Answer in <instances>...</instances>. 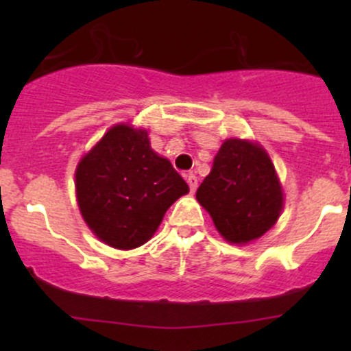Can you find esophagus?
<instances>
[{"label": "esophagus", "instance_id": "34e87169", "mask_svg": "<svg viewBox=\"0 0 351 351\" xmlns=\"http://www.w3.org/2000/svg\"><path fill=\"white\" fill-rule=\"evenodd\" d=\"M186 183H189V186H190V192L192 193L195 192L198 182H197V176L193 175V173H189V175H186Z\"/></svg>", "mask_w": 351, "mask_h": 351}]
</instances>
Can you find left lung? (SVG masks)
<instances>
[{
  "label": "left lung",
  "mask_w": 351,
  "mask_h": 351,
  "mask_svg": "<svg viewBox=\"0 0 351 351\" xmlns=\"http://www.w3.org/2000/svg\"><path fill=\"white\" fill-rule=\"evenodd\" d=\"M215 229L229 243L246 244L275 226L284 192L267 151L256 143L226 139L197 190Z\"/></svg>",
  "instance_id": "obj_1"
}]
</instances>
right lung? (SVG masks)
I'll list each match as a JSON object with an SVG mask.
<instances>
[{"label":"right lung","instance_id":"obj_1","mask_svg":"<svg viewBox=\"0 0 351 351\" xmlns=\"http://www.w3.org/2000/svg\"><path fill=\"white\" fill-rule=\"evenodd\" d=\"M81 215L100 241L134 250L149 241L166 210L189 193L171 162L151 149L147 130L117 123L76 168Z\"/></svg>","mask_w":351,"mask_h":351}]
</instances>
